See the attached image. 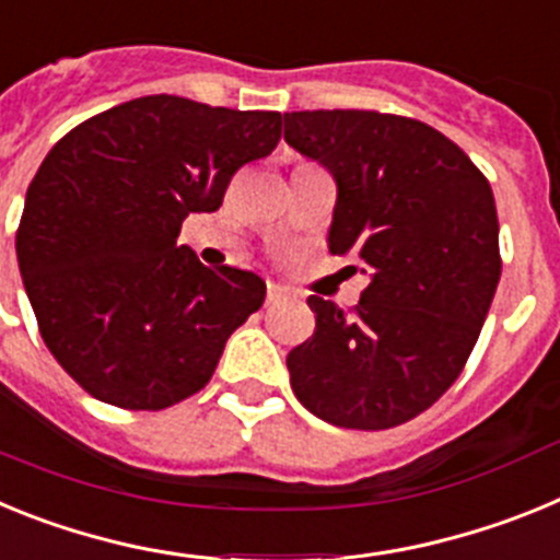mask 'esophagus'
Wrapping results in <instances>:
<instances>
[{"label": "esophagus", "mask_w": 560, "mask_h": 560, "mask_svg": "<svg viewBox=\"0 0 560 560\" xmlns=\"http://www.w3.org/2000/svg\"><path fill=\"white\" fill-rule=\"evenodd\" d=\"M289 289L280 283H269V289H266V303L269 305H277V303H283V300H289Z\"/></svg>", "instance_id": "1"}]
</instances>
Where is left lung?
Segmentation results:
<instances>
[{
  "label": "left lung",
  "mask_w": 560,
  "mask_h": 560,
  "mask_svg": "<svg viewBox=\"0 0 560 560\" xmlns=\"http://www.w3.org/2000/svg\"><path fill=\"white\" fill-rule=\"evenodd\" d=\"M285 142L336 179L330 255L370 275L359 305L308 296L316 330L285 359L308 412L393 429L463 373L497 294V201L459 145L412 117L359 108L285 114Z\"/></svg>",
  "instance_id": "8db88e82"
}]
</instances>
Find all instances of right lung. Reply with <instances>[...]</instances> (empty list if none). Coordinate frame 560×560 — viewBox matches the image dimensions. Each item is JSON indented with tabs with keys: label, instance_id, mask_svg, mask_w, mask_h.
I'll return each instance as SVG.
<instances>
[{
	"label": "right lung",
	"instance_id": "1",
	"mask_svg": "<svg viewBox=\"0 0 560 560\" xmlns=\"http://www.w3.org/2000/svg\"><path fill=\"white\" fill-rule=\"evenodd\" d=\"M277 142L280 112L148 95L52 145L24 199L19 271L44 345L92 398L156 412L212 378L266 283L207 269L176 237Z\"/></svg>",
	"mask_w": 560,
	"mask_h": 560
}]
</instances>
